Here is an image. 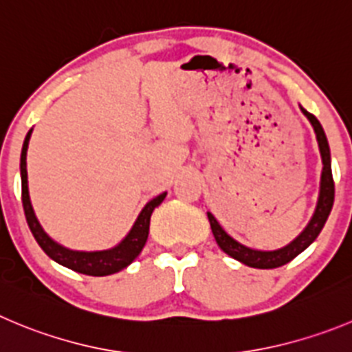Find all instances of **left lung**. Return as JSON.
<instances>
[{"label": "left lung", "mask_w": 352, "mask_h": 352, "mask_svg": "<svg viewBox=\"0 0 352 352\" xmlns=\"http://www.w3.org/2000/svg\"><path fill=\"white\" fill-rule=\"evenodd\" d=\"M300 111L304 113V116L311 121L314 128V133H316L318 146H320L321 153V161H323V172H321V186H320V198H318L316 210H314L313 219L309 221L307 228L290 243V245L283 246L280 250H271V252H262V250H254V248H248V246L241 245L236 239H232L224 229L221 228V224L217 222L215 217L208 212V221L210 228H212L213 236H215L217 245L221 246V250H224L229 257L236 258L241 264L248 265V267H257V269H274L280 267V265L288 264L290 261H294L300 252H304L314 239L318 238V234L323 229L324 222H327L328 215L331 212V206H333V198H335V184L333 177H331V161H330V147H328L327 135H324L323 126H321L320 121L316 120V116L300 107Z\"/></svg>", "instance_id": "8db88e82"}]
</instances>
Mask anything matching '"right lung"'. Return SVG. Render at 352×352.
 Here are the masks:
<instances>
[{"instance_id": "add662e5", "label": "right lung", "mask_w": 352, "mask_h": 352, "mask_svg": "<svg viewBox=\"0 0 352 352\" xmlns=\"http://www.w3.org/2000/svg\"><path fill=\"white\" fill-rule=\"evenodd\" d=\"M32 130L28 131L25 135L24 146H22V154H21V179H22V206H24L25 221H28L29 229H31L32 236L38 241V245L41 246V250L52 258V261L58 262L64 267L72 269V271L81 272V274L88 276H109L114 272L121 271L126 265H130L131 262L139 257V254L142 252L144 245L147 241V236H149V222H151V213L154 212L157 205H161V201L165 199L166 192L156 196L154 199H151L144 210L140 212V215L137 217L135 224L131 228V231L128 232L126 238L120 243L118 246L111 248V250H102V252H76L69 250L65 246L58 245L57 241L50 238L47 232L43 231V228L39 226L38 219L34 215V210H32L31 199H29V189H28V168H25V156H28V146L29 139H31Z\"/></svg>"}]
</instances>
